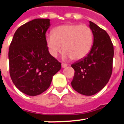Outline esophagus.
Here are the masks:
<instances>
[{
    "label": "esophagus",
    "instance_id": "obj_1",
    "mask_svg": "<svg viewBox=\"0 0 124 124\" xmlns=\"http://www.w3.org/2000/svg\"><path fill=\"white\" fill-rule=\"evenodd\" d=\"M67 66V64H64V63H62V68H66Z\"/></svg>",
    "mask_w": 124,
    "mask_h": 124
}]
</instances>
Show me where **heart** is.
Returning a JSON list of instances; mask_svg holds the SVG:
<instances>
[{
    "instance_id": "1",
    "label": "heart",
    "mask_w": 124,
    "mask_h": 124,
    "mask_svg": "<svg viewBox=\"0 0 124 124\" xmlns=\"http://www.w3.org/2000/svg\"><path fill=\"white\" fill-rule=\"evenodd\" d=\"M46 44L53 57H57L62 49L64 59L80 60L85 58L92 49L93 33L86 25L65 24L52 29V35L46 39Z\"/></svg>"
}]
</instances>
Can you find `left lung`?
Instances as JSON below:
<instances>
[{"mask_svg":"<svg viewBox=\"0 0 124 124\" xmlns=\"http://www.w3.org/2000/svg\"><path fill=\"white\" fill-rule=\"evenodd\" d=\"M93 33V45L83 59L71 65L74 75L72 88L80 94L91 96L100 91L108 83L112 73L113 46L107 32L89 21Z\"/></svg>","mask_w":124,"mask_h":124,"instance_id":"8db88e82","label":"left lung"}]
</instances>
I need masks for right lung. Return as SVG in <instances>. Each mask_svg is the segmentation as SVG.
<instances>
[{
    "mask_svg": "<svg viewBox=\"0 0 124 124\" xmlns=\"http://www.w3.org/2000/svg\"><path fill=\"white\" fill-rule=\"evenodd\" d=\"M49 19H35L19 27L9 50V72L13 83L26 95L36 96L46 91L61 63L49 53L46 33Z\"/></svg>",
    "mask_w": 124,
    "mask_h": 124,
    "instance_id": "add662e5",
    "label": "right lung"
}]
</instances>
